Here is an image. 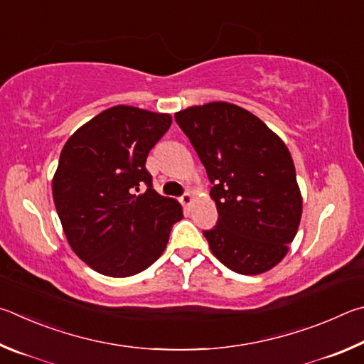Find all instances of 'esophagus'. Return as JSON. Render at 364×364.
<instances>
[{
  "instance_id": "34e87169",
  "label": "esophagus",
  "mask_w": 364,
  "mask_h": 364,
  "mask_svg": "<svg viewBox=\"0 0 364 364\" xmlns=\"http://www.w3.org/2000/svg\"><path fill=\"white\" fill-rule=\"evenodd\" d=\"M192 201H193V195L190 193V192L183 193V195L181 196V203H182L183 206H190V205H192Z\"/></svg>"
}]
</instances>
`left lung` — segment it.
Masks as SVG:
<instances>
[{
    "label": "left lung",
    "mask_w": 364,
    "mask_h": 364,
    "mask_svg": "<svg viewBox=\"0 0 364 364\" xmlns=\"http://www.w3.org/2000/svg\"><path fill=\"white\" fill-rule=\"evenodd\" d=\"M211 181L218 225L203 232L227 269L270 270L288 254L302 215V195L288 146L256 114L209 102L174 114Z\"/></svg>",
    "instance_id": "8db88e82"
}]
</instances>
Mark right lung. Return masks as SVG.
I'll return each mask as SVG.
<instances>
[{
	"label": "right lung",
	"instance_id": "right-lung-1",
	"mask_svg": "<svg viewBox=\"0 0 364 364\" xmlns=\"http://www.w3.org/2000/svg\"><path fill=\"white\" fill-rule=\"evenodd\" d=\"M171 114L117 105L67 140L53 178L54 205L76 256L105 277L136 275L155 262L172 225L176 200L155 192L145 168ZM146 186L144 194L136 192Z\"/></svg>",
	"mask_w": 364,
	"mask_h": 364
}]
</instances>
